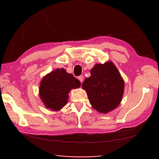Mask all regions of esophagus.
Listing matches in <instances>:
<instances>
[{
  "mask_svg": "<svg viewBox=\"0 0 159 159\" xmlns=\"http://www.w3.org/2000/svg\"><path fill=\"white\" fill-rule=\"evenodd\" d=\"M78 79H79V80H80V83H83V76H79V78H78Z\"/></svg>",
  "mask_w": 159,
  "mask_h": 159,
  "instance_id": "esophagus-1",
  "label": "esophagus"
}]
</instances>
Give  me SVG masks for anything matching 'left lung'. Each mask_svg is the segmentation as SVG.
Segmentation results:
<instances>
[{
    "instance_id": "8db88e82",
    "label": "left lung",
    "mask_w": 159,
    "mask_h": 159,
    "mask_svg": "<svg viewBox=\"0 0 159 159\" xmlns=\"http://www.w3.org/2000/svg\"><path fill=\"white\" fill-rule=\"evenodd\" d=\"M90 76L82 84L93 108L107 114L119 105L124 93L125 83L116 66L111 61L96 64Z\"/></svg>"
}]
</instances>
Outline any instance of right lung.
Here are the masks:
<instances>
[{
	"instance_id": "1",
	"label": "right lung",
	"mask_w": 159,
	"mask_h": 159,
	"mask_svg": "<svg viewBox=\"0 0 159 159\" xmlns=\"http://www.w3.org/2000/svg\"><path fill=\"white\" fill-rule=\"evenodd\" d=\"M80 82L64 69H57L43 78L39 96L45 108L60 111L66 105L71 89L80 88Z\"/></svg>"
}]
</instances>
